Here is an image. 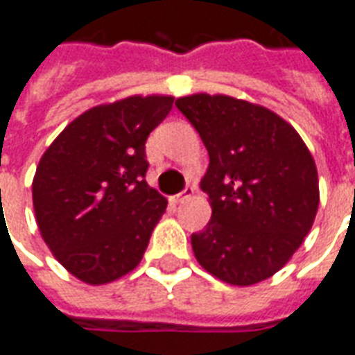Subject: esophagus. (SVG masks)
Returning a JSON list of instances; mask_svg holds the SVG:
<instances>
[{"mask_svg": "<svg viewBox=\"0 0 355 355\" xmlns=\"http://www.w3.org/2000/svg\"><path fill=\"white\" fill-rule=\"evenodd\" d=\"M191 193H193V188H191V186H186L184 190L180 191V193H177V196L173 198V201H175V203H182L186 198H190Z\"/></svg>", "mask_w": 355, "mask_h": 355, "instance_id": "34e87169", "label": "esophagus"}]
</instances>
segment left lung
Returning a JSON list of instances; mask_svg holds the SVG:
<instances>
[{"label": "left lung", "instance_id": "left-lung-1", "mask_svg": "<svg viewBox=\"0 0 355 355\" xmlns=\"http://www.w3.org/2000/svg\"><path fill=\"white\" fill-rule=\"evenodd\" d=\"M207 146L201 180L211 222L191 235L203 269L233 286L280 271L316 218L318 171L299 133L265 107L230 96L177 99Z\"/></svg>", "mask_w": 355, "mask_h": 355}]
</instances>
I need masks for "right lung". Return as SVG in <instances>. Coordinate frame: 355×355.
Listing matches in <instances>:
<instances>
[{"mask_svg": "<svg viewBox=\"0 0 355 355\" xmlns=\"http://www.w3.org/2000/svg\"><path fill=\"white\" fill-rule=\"evenodd\" d=\"M169 96H133L75 118L33 177L44 243L86 284H107L143 258L167 199L146 184L144 143L173 109Z\"/></svg>", "mask_w": 355, "mask_h": 355, "instance_id": "add662e5", "label": "right lung"}]
</instances>
